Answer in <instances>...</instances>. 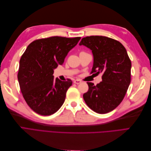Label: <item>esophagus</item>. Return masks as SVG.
Instances as JSON below:
<instances>
[{
    "instance_id": "1",
    "label": "esophagus",
    "mask_w": 151,
    "mask_h": 151,
    "mask_svg": "<svg viewBox=\"0 0 151 151\" xmlns=\"http://www.w3.org/2000/svg\"><path fill=\"white\" fill-rule=\"evenodd\" d=\"M74 83L75 84H79L81 83V81L80 80H78V79H76V80H74Z\"/></svg>"
}]
</instances>
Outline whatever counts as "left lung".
I'll return each mask as SVG.
<instances>
[{
    "mask_svg": "<svg viewBox=\"0 0 151 151\" xmlns=\"http://www.w3.org/2000/svg\"><path fill=\"white\" fill-rule=\"evenodd\" d=\"M79 45L92 51L91 73L103 74L102 81L96 86L87 83L89 89L83 94L84 101L98 113L111 111L122 101L130 83L132 63L127 50L118 41L102 36H87Z\"/></svg>",
    "mask_w": 151,
    "mask_h": 151,
    "instance_id": "8db88e82",
    "label": "left lung"
}]
</instances>
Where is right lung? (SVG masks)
<instances>
[{
	"mask_svg": "<svg viewBox=\"0 0 151 151\" xmlns=\"http://www.w3.org/2000/svg\"><path fill=\"white\" fill-rule=\"evenodd\" d=\"M80 39L52 36L35 40L26 48L20 59L17 79L26 102L36 113L51 115L64 103L72 82L54 79V69L62 64Z\"/></svg>",
	"mask_w": 151,
	"mask_h": 151,
	"instance_id": "obj_1",
	"label": "right lung"
}]
</instances>
